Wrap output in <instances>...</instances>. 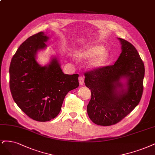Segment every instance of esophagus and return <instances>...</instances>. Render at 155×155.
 Segmentation results:
<instances>
[{"label": "esophagus", "instance_id": "1", "mask_svg": "<svg viewBox=\"0 0 155 155\" xmlns=\"http://www.w3.org/2000/svg\"><path fill=\"white\" fill-rule=\"evenodd\" d=\"M79 82L80 85H83L84 84V78L82 76H79Z\"/></svg>", "mask_w": 155, "mask_h": 155}]
</instances>
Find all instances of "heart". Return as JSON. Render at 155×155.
Segmentation results:
<instances>
[{
    "label": "heart",
    "mask_w": 155,
    "mask_h": 155,
    "mask_svg": "<svg viewBox=\"0 0 155 155\" xmlns=\"http://www.w3.org/2000/svg\"><path fill=\"white\" fill-rule=\"evenodd\" d=\"M76 56L81 61L87 60L92 57L88 64V67L93 70L103 66L108 61L110 54L108 51L104 49L103 46L92 44L79 49Z\"/></svg>",
    "instance_id": "heart-1"
}]
</instances>
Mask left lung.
<instances>
[{
  "instance_id": "obj_1",
  "label": "left lung",
  "mask_w": 155,
  "mask_h": 155,
  "mask_svg": "<svg viewBox=\"0 0 155 155\" xmlns=\"http://www.w3.org/2000/svg\"><path fill=\"white\" fill-rule=\"evenodd\" d=\"M118 39L122 52L114 65L84 73L85 85L91 90L87 113L94 123L100 126L120 121L138 105L142 95L143 63L134 46Z\"/></svg>"
}]
</instances>
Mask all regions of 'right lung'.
<instances>
[{
  "label": "right lung",
  "mask_w": 155,
  "mask_h": 155,
  "mask_svg": "<svg viewBox=\"0 0 155 155\" xmlns=\"http://www.w3.org/2000/svg\"><path fill=\"white\" fill-rule=\"evenodd\" d=\"M44 32L30 36L20 45L9 67V87L18 107L36 121L51 120L59 114L65 95L79 87L78 74H64L56 56L47 65L36 61L47 47Z\"/></svg>",
  "instance_id": "1"
}]
</instances>
